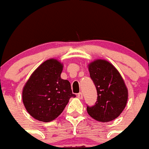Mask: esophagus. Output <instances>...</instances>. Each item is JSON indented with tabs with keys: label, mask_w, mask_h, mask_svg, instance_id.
I'll return each mask as SVG.
<instances>
[{
	"label": "esophagus",
	"mask_w": 149,
	"mask_h": 149,
	"mask_svg": "<svg viewBox=\"0 0 149 149\" xmlns=\"http://www.w3.org/2000/svg\"><path fill=\"white\" fill-rule=\"evenodd\" d=\"M77 98H80V99H82L83 98V93H79L78 94H77Z\"/></svg>",
	"instance_id": "esophagus-1"
}]
</instances>
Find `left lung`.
Segmentation results:
<instances>
[{
  "instance_id": "left-lung-1",
  "label": "left lung",
  "mask_w": 149,
  "mask_h": 149,
  "mask_svg": "<svg viewBox=\"0 0 149 149\" xmlns=\"http://www.w3.org/2000/svg\"><path fill=\"white\" fill-rule=\"evenodd\" d=\"M89 72L97 89L95 105L87 106V113L98 122L116 119L125 109L128 98L126 85L119 72L111 63L96 60L89 64Z\"/></svg>"
}]
</instances>
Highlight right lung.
I'll return each instance as SVG.
<instances>
[{
	"mask_svg": "<svg viewBox=\"0 0 149 149\" xmlns=\"http://www.w3.org/2000/svg\"><path fill=\"white\" fill-rule=\"evenodd\" d=\"M63 64L50 59L42 63L25 84L22 100L31 116L49 122L58 117L72 97H75L67 80L60 77Z\"/></svg>",
	"mask_w": 149,
	"mask_h": 149,
	"instance_id": "add662e5",
	"label": "right lung"
}]
</instances>
